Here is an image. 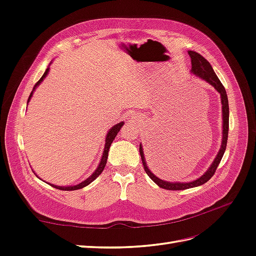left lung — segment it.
I'll return each instance as SVG.
<instances>
[{"mask_svg":"<svg viewBox=\"0 0 256 256\" xmlns=\"http://www.w3.org/2000/svg\"><path fill=\"white\" fill-rule=\"evenodd\" d=\"M188 53H189V56L191 58V64H192L191 72L193 74H196V76H198V78L205 80L210 85H212V86L216 90V92H219V94L221 96L222 120H223L222 136H223V138H222V143H221L220 150H219L218 154H216V156L214 162L212 164L210 168L207 170L204 175H202L200 178H198V180L190 182H170L162 180H160V178H158L156 175H154L150 172V170L147 168L146 160H145L144 154H143L142 145L140 144V154H141L143 166H144L146 174L148 175L150 180L154 184H157L160 188H164V189H166V190H184V189H189V188H193V187H198V186H200V184L207 182L214 176V174L216 173V170L220 164V161H221L223 154H224V152H226V143H228L230 109H228V95H226V88H224V86L222 85V83L219 80L218 76H216V74H214L212 65L209 64V62L206 58H204L200 53L194 52V51H189Z\"/></svg>","mask_w":256,"mask_h":256,"instance_id":"obj_1","label":"left lung"}]
</instances>
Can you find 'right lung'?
Instances as JSON below:
<instances>
[{"instance_id":"add662e5","label":"right lung","mask_w":256,"mask_h":256,"mask_svg":"<svg viewBox=\"0 0 256 256\" xmlns=\"http://www.w3.org/2000/svg\"><path fill=\"white\" fill-rule=\"evenodd\" d=\"M48 72H49V68H47V70L44 72V74H42V78L40 79V81H38V82L34 85L33 90L30 92V97H28V102H30V97L33 96V92H34V90H36V88L38 86V85H40V84L42 82V80L46 78V76L48 74ZM122 125H124V122H118V125H114V126L109 130V132L106 134V144H104V154H102V160H100V164H99L98 168L95 170V172L92 173L90 177H88L86 180H83L82 182H80V184H76V186H68V187H60V186H56V184H51V187H53V188H56V189H60V190H64V191H74V190H78V189L84 188L85 186H88V184H90L92 182H94V180H96V178H97L100 174L102 173L104 168V166H106V159H108V154H109L110 146H111V144H112L113 140L115 138V136H118V131L120 130V128H122Z\"/></svg>"}]
</instances>
